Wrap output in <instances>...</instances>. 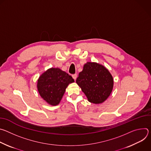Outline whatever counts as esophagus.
<instances>
[{
  "label": "esophagus",
  "mask_w": 151,
  "mask_h": 151,
  "mask_svg": "<svg viewBox=\"0 0 151 151\" xmlns=\"http://www.w3.org/2000/svg\"><path fill=\"white\" fill-rule=\"evenodd\" d=\"M72 78H73L75 80H76V78H77V74H74V75H72Z\"/></svg>",
  "instance_id": "obj_1"
}]
</instances>
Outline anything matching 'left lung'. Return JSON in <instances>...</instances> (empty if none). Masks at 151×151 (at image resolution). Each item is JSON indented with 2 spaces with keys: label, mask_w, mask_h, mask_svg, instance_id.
Listing matches in <instances>:
<instances>
[{
  "label": "left lung",
  "mask_w": 151,
  "mask_h": 151,
  "mask_svg": "<svg viewBox=\"0 0 151 151\" xmlns=\"http://www.w3.org/2000/svg\"><path fill=\"white\" fill-rule=\"evenodd\" d=\"M76 82L88 100L94 104L104 102L114 87V79L109 71L101 64L94 62L84 64Z\"/></svg>",
  "instance_id": "8db88e82"
}]
</instances>
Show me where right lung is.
<instances>
[{"label":"right lung","instance_id":"1","mask_svg":"<svg viewBox=\"0 0 151 151\" xmlns=\"http://www.w3.org/2000/svg\"><path fill=\"white\" fill-rule=\"evenodd\" d=\"M74 82L72 77L59 68H50L43 73L37 80L38 92L47 103L58 104L69 83Z\"/></svg>","mask_w":151,"mask_h":151}]
</instances>
